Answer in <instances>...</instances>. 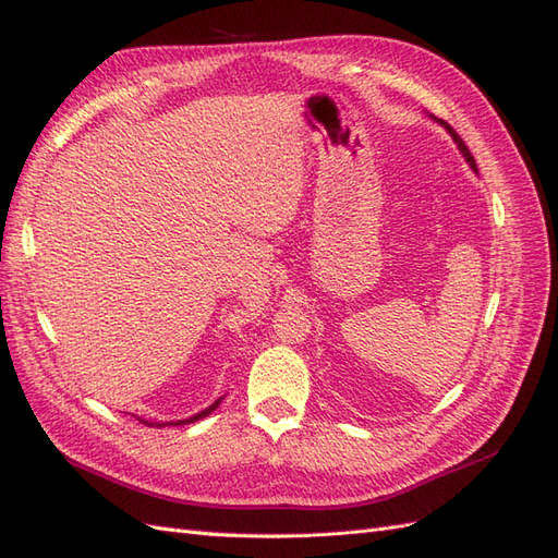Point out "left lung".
<instances>
[{
	"mask_svg": "<svg viewBox=\"0 0 558 558\" xmlns=\"http://www.w3.org/2000/svg\"><path fill=\"white\" fill-rule=\"evenodd\" d=\"M433 118V121H437V123H440L449 134H451V140L456 142V146H459V150H461V154H463V158H465V162L472 167V172H477V162H475V158H472V154H470V150H468V146L463 144V140L459 137V134H456L453 132V128L451 125H447L445 121H440V118H435V116H430Z\"/></svg>",
	"mask_w": 558,
	"mask_h": 558,
	"instance_id": "left-lung-1",
	"label": "left lung"
}]
</instances>
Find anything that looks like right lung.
Here are the masks:
<instances>
[{
	"mask_svg": "<svg viewBox=\"0 0 558 558\" xmlns=\"http://www.w3.org/2000/svg\"><path fill=\"white\" fill-rule=\"evenodd\" d=\"M223 398L226 396H221V398H218V400H214L211 404H209V408H205V410H202V412H197V414H193V416H189V418H179V421H146V418H140L142 421V424L144 426H185V424H193V421H199V418H205V416H209L216 408H218V404H221L223 402Z\"/></svg>",
	"mask_w": 558,
	"mask_h": 558,
	"instance_id": "1",
	"label": "right lung"
}]
</instances>
